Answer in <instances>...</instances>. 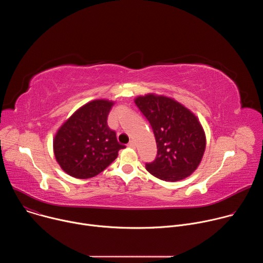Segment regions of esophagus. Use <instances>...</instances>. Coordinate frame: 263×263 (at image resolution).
<instances>
[{"mask_svg":"<svg viewBox=\"0 0 263 263\" xmlns=\"http://www.w3.org/2000/svg\"><path fill=\"white\" fill-rule=\"evenodd\" d=\"M128 146H129V147H133V148H134V147H135V142H134L133 140H131V141L128 143Z\"/></svg>","mask_w":263,"mask_h":263,"instance_id":"34e87169","label":"esophagus"}]
</instances>
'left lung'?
Returning a JSON list of instances; mask_svg holds the SVG:
<instances>
[{"label":"left lung","mask_w":263,"mask_h":263,"mask_svg":"<svg viewBox=\"0 0 263 263\" xmlns=\"http://www.w3.org/2000/svg\"><path fill=\"white\" fill-rule=\"evenodd\" d=\"M135 104L151 125L157 156L145 168L163 181H179L193 174L200 164L206 137L197 117L173 99L146 95Z\"/></svg>","instance_id":"left-lung-1"}]
</instances>
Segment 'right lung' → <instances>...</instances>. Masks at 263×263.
I'll return each mask as SVG.
<instances>
[{
    "mask_svg": "<svg viewBox=\"0 0 263 263\" xmlns=\"http://www.w3.org/2000/svg\"><path fill=\"white\" fill-rule=\"evenodd\" d=\"M114 102L96 100L78 109L60 127L54 138V154L61 168L71 177L97 176L114 162L122 145L107 125Z\"/></svg>",
    "mask_w": 263,
    "mask_h": 263,
    "instance_id": "obj_1",
    "label": "right lung"
}]
</instances>
